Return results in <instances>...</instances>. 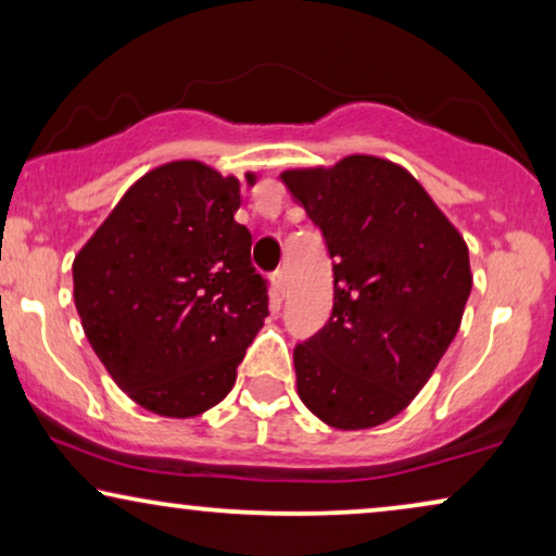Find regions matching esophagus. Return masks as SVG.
<instances>
[{"label":"esophagus","instance_id":"34e87169","mask_svg":"<svg viewBox=\"0 0 556 556\" xmlns=\"http://www.w3.org/2000/svg\"><path fill=\"white\" fill-rule=\"evenodd\" d=\"M273 286H276V291L283 295L286 293V270H276L273 273Z\"/></svg>","mask_w":556,"mask_h":556}]
</instances>
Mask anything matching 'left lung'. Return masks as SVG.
<instances>
[{
	"instance_id": "left-lung-1",
	"label": "left lung",
	"mask_w": 556,
	"mask_h": 556,
	"mask_svg": "<svg viewBox=\"0 0 556 556\" xmlns=\"http://www.w3.org/2000/svg\"><path fill=\"white\" fill-rule=\"evenodd\" d=\"M333 261L329 324L293 352L299 397L337 430L377 428L428 384L473 286L468 245L405 166L352 154L280 172Z\"/></svg>"
}]
</instances>
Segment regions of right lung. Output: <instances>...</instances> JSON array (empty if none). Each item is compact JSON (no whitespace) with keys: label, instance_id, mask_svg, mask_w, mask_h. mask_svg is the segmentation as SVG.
<instances>
[{"label":"right lung","instance_id":"1","mask_svg":"<svg viewBox=\"0 0 556 556\" xmlns=\"http://www.w3.org/2000/svg\"><path fill=\"white\" fill-rule=\"evenodd\" d=\"M245 179L197 159L143 174L73 261L83 331L121 390L162 417L227 397L268 316L250 232L235 223Z\"/></svg>","mask_w":556,"mask_h":556}]
</instances>
